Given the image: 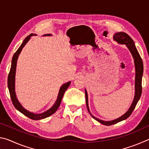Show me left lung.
I'll return each mask as SVG.
<instances>
[{"label":"left lung","mask_w":149,"mask_h":149,"mask_svg":"<svg viewBox=\"0 0 149 149\" xmlns=\"http://www.w3.org/2000/svg\"><path fill=\"white\" fill-rule=\"evenodd\" d=\"M114 40L116 41L118 43L122 45H125L126 47L128 48L130 51L132 53L133 59H134L135 62V97L133 101L132 102V105L130 107L129 110L126 112L122 116L117 118V119L112 120V121H104L99 119V118H96L91 114L89 105H88V95L86 90H85V99H86V104L87 107V110L91 115V116L94 118L98 122L102 123L103 125H111L113 124H115L118 122H120L121 121H123L125 119H127L132 114L133 110L135 109L136 107V104L139 100L141 93H142V76L143 74V64L142 59L140 56L139 54L138 50L136 49V47L135 45L134 42H133V39L128 35L127 33L124 32H118L115 33L114 35Z\"/></svg>","instance_id":"left-lung-1"}]
</instances>
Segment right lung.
I'll list each match as a JSON object with an SVG mask.
<instances>
[{
	"mask_svg": "<svg viewBox=\"0 0 149 149\" xmlns=\"http://www.w3.org/2000/svg\"><path fill=\"white\" fill-rule=\"evenodd\" d=\"M33 35H34V34H30L24 40V41L21 45V46L19 47V49L17 50V51L15 52L13 57H12L11 68L8 74V87L9 89L10 95L12 102L13 103L14 107L16 108L17 110L19 111L20 112L22 113V114H24L25 116H26L28 117L29 118H30V119H32L34 120H39L44 119V118L49 117L52 114H53L54 113L56 112L58 108L60 103H61L63 95H64L65 91L70 86L71 82L70 81L67 82L64 85H62V87H60V91H59L56 101L55 102L54 104L52 106V107L50 108L49 110H48L47 111H46V112L41 113V114H34V113L33 112H29L28 110L25 109V108L22 107V104H20L19 102L18 101V100H17L16 95V92H15V75H16L17 60L22 49H23L24 47L26 45L27 42H28V41L30 39V37L33 36ZM46 35H47V36H50V35H51V34L44 35V36H46Z\"/></svg>",
	"mask_w": 149,
	"mask_h": 149,
	"instance_id": "right-lung-1",
	"label": "right lung"
}]
</instances>
